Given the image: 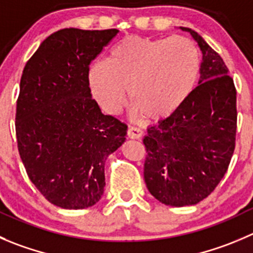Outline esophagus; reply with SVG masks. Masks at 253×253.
I'll return each instance as SVG.
<instances>
[{"instance_id":"1","label":"esophagus","mask_w":253,"mask_h":253,"mask_svg":"<svg viewBox=\"0 0 253 253\" xmlns=\"http://www.w3.org/2000/svg\"><path fill=\"white\" fill-rule=\"evenodd\" d=\"M144 131L141 129L136 128V126H130L128 129V138L130 139H140L143 136Z\"/></svg>"}]
</instances>
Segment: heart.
Wrapping results in <instances>:
<instances>
[{
  "mask_svg": "<svg viewBox=\"0 0 253 253\" xmlns=\"http://www.w3.org/2000/svg\"><path fill=\"white\" fill-rule=\"evenodd\" d=\"M201 69L197 45L181 36L150 38L126 36L107 61L89 69L93 98L108 114H117L130 97L151 119H164L190 97Z\"/></svg>",
  "mask_w": 253,
  "mask_h": 253,
  "instance_id": "obj_1",
  "label": "heart"
}]
</instances>
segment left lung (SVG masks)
<instances>
[{
  "label": "left lung",
  "instance_id": "obj_1",
  "mask_svg": "<svg viewBox=\"0 0 253 253\" xmlns=\"http://www.w3.org/2000/svg\"><path fill=\"white\" fill-rule=\"evenodd\" d=\"M190 32L203 50L199 85L167 119L149 126L144 179L165 205L190 206L208 197L226 174L235 150L236 88L220 54Z\"/></svg>",
  "mask_w": 253,
  "mask_h": 253
}]
</instances>
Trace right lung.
Listing matches in <instances>:
<instances>
[{
    "label": "right lung",
    "mask_w": 253,
    "mask_h": 253,
    "mask_svg": "<svg viewBox=\"0 0 253 253\" xmlns=\"http://www.w3.org/2000/svg\"><path fill=\"white\" fill-rule=\"evenodd\" d=\"M119 32L64 28L28 59L16 109L17 146L28 177L53 205L85 209L100 200L107 156L128 125L92 98L89 66Z\"/></svg>",
    "instance_id": "1"
}]
</instances>
